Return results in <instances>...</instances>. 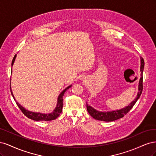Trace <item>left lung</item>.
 Segmentation results:
<instances>
[{
  "mask_svg": "<svg viewBox=\"0 0 156 156\" xmlns=\"http://www.w3.org/2000/svg\"><path fill=\"white\" fill-rule=\"evenodd\" d=\"M144 60L142 57H140V78L139 80V87H138V93L136 97L135 98V100L132 101L129 105L126 106V107L121 108L120 110H116L112 111H108V112H101L96 110L95 108H94L91 106L88 105L87 103V108L88 113L91 116H92L94 119L101 121H105V122H112L115 121L118 119H120L121 118L124 117L125 115H126L128 112L133 105L135 104V103L139 100L140 98L141 94H142L143 91V72L144 69Z\"/></svg>",
  "mask_w": 156,
  "mask_h": 156,
  "instance_id": "1",
  "label": "left lung"
}]
</instances>
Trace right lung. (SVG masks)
<instances>
[{
  "label": "right lung",
  "instance_id": "obj_1",
  "mask_svg": "<svg viewBox=\"0 0 156 156\" xmlns=\"http://www.w3.org/2000/svg\"><path fill=\"white\" fill-rule=\"evenodd\" d=\"M17 55L14 56V57L12 60V66L13 65L14 61H15V59L16 58ZM72 85H69L66 88H65L64 90L61 92L59 96L58 97V100H57V104H56V107L54 109V111L48 113V114H44V113H40V112H32L29 111L28 110H26L25 108L22 107L20 103H19L17 101H16L15 97H14L13 94L12 92L11 87H10V91L12 93V95L14 99V100L16 101V104L19 107V108H20V110L22 111V112L27 117L29 118L30 119H32L33 120H36V121H49V120H53L56 119L57 118L61 112H62V107H63V96L65 92L69 88H70Z\"/></svg>",
  "mask_w": 156,
  "mask_h": 156
}]
</instances>
